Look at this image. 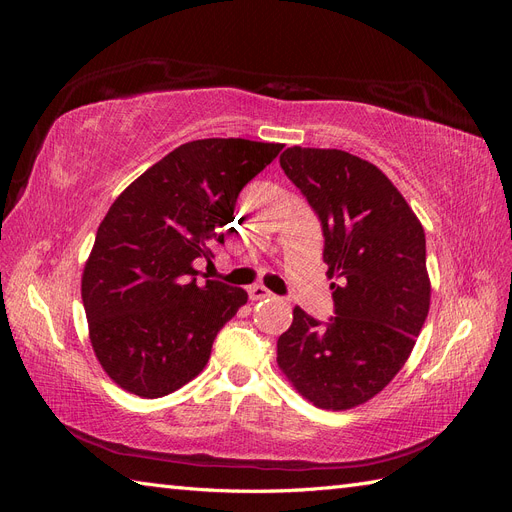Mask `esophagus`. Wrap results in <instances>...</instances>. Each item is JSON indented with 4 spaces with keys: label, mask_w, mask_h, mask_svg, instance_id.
Masks as SVG:
<instances>
[{
    "label": "esophagus",
    "mask_w": 512,
    "mask_h": 512,
    "mask_svg": "<svg viewBox=\"0 0 512 512\" xmlns=\"http://www.w3.org/2000/svg\"><path fill=\"white\" fill-rule=\"evenodd\" d=\"M247 292H250V299L252 301H262V299H269L271 297V290H267L265 286H262V284H256V286H252L250 290H247Z\"/></svg>",
    "instance_id": "34e87169"
}]
</instances>
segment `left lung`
<instances>
[{
  "label": "left lung",
  "instance_id": "left-lung-1",
  "mask_svg": "<svg viewBox=\"0 0 512 512\" xmlns=\"http://www.w3.org/2000/svg\"><path fill=\"white\" fill-rule=\"evenodd\" d=\"M280 166L322 222L335 316L322 327L294 307L277 365L316 408L350 410L397 376L423 329L425 230L393 181L348 151L288 147Z\"/></svg>",
  "mask_w": 512,
  "mask_h": 512
}]
</instances>
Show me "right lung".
Wrapping results in <instances>:
<instances>
[{"instance_id":"right-lung-1","label":"right lung","mask_w":512,"mask_h":512,"mask_svg":"<svg viewBox=\"0 0 512 512\" xmlns=\"http://www.w3.org/2000/svg\"><path fill=\"white\" fill-rule=\"evenodd\" d=\"M282 143L200 138L173 149L104 215L81 277L89 342L123 391L156 399L205 369L215 335L247 303L243 288L196 282L247 181Z\"/></svg>"}]
</instances>
